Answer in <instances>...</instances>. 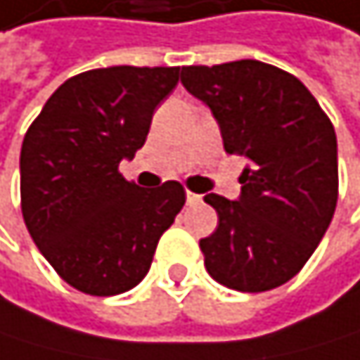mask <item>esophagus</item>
<instances>
[{
	"label": "esophagus",
	"mask_w": 360,
	"mask_h": 360,
	"mask_svg": "<svg viewBox=\"0 0 360 360\" xmlns=\"http://www.w3.org/2000/svg\"><path fill=\"white\" fill-rule=\"evenodd\" d=\"M186 202H188V204H200V202H202V195L191 193V191H186Z\"/></svg>",
	"instance_id": "34e87169"
}]
</instances>
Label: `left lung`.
<instances>
[{
    "instance_id": "8db88e82",
    "label": "left lung",
    "mask_w": 360,
    "mask_h": 360,
    "mask_svg": "<svg viewBox=\"0 0 360 360\" xmlns=\"http://www.w3.org/2000/svg\"><path fill=\"white\" fill-rule=\"evenodd\" d=\"M182 86L215 117L224 150L248 160L241 195L217 193V230L200 241L219 285L258 293L291 280L328 230L337 206V136L295 75L261 60L182 67Z\"/></svg>"
}]
</instances>
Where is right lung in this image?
I'll use <instances>...</instances> for the list:
<instances>
[{
    "label": "right lung",
    "mask_w": 360,
    "mask_h": 360,
    "mask_svg": "<svg viewBox=\"0 0 360 360\" xmlns=\"http://www.w3.org/2000/svg\"><path fill=\"white\" fill-rule=\"evenodd\" d=\"M180 67H106L53 91L21 145V210L30 237L65 283L117 295L150 271L160 234L184 206L169 180L141 188L119 174L148 139Z\"/></svg>",
    "instance_id": "add662e5"
}]
</instances>
